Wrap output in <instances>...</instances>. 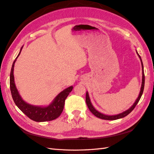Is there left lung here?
Masks as SVG:
<instances>
[{"label":"left lung","instance_id":"obj_1","mask_svg":"<svg viewBox=\"0 0 154 154\" xmlns=\"http://www.w3.org/2000/svg\"><path fill=\"white\" fill-rule=\"evenodd\" d=\"M137 54H138L139 58H140V61H141L142 68V85H141L140 94H139L138 97L137 98V100L135 101V102L133 103V105L129 109L126 110V111H125V112H123V113H121L119 114H117V115H115V116H107V115H104V114L98 112V111L94 108L93 106H92V104L91 102L90 97H89L88 92H87V93H86V103H87V105L88 106L89 110H90L91 113L92 114H94L96 117L100 118V119H105V120H116V119H121V118H123V117H125V116H127L134 109L135 106H137V104L138 103V102H139V100H140L141 96L143 94V91H144V81H145V77H144V66H143L142 61L140 56L138 54V52H137Z\"/></svg>","mask_w":154,"mask_h":154}]
</instances>
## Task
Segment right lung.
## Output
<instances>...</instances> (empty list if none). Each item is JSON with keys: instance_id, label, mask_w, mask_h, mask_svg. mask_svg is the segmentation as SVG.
I'll return each mask as SVG.
<instances>
[{"instance_id": "obj_1", "label": "right lung", "mask_w": 154, "mask_h": 154, "mask_svg": "<svg viewBox=\"0 0 154 154\" xmlns=\"http://www.w3.org/2000/svg\"><path fill=\"white\" fill-rule=\"evenodd\" d=\"M22 47H21L17 58L14 61L11 71H10V87L14 101L17 106V108L31 120L37 121V122H45V121H49L56 119L62 113L64 104H65V100L67 96L69 95V92L72 91L73 86H71V87L66 88L65 90L61 92L54 99V100L51 104L48 106L42 107L33 106L25 102L21 98V96L19 94V92L16 87L14 77V63H15L17 57L20 56L21 50H22Z\"/></svg>"}]
</instances>
